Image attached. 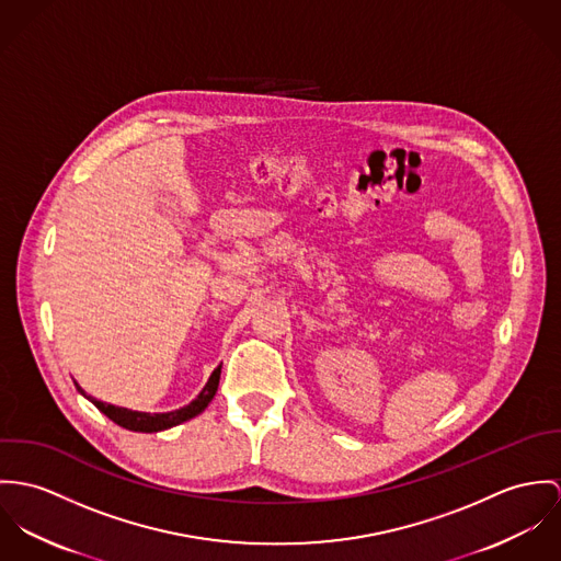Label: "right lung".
Segmentation results:
<instances>
[{
  "instance_id": "add662e5",
  "label": "right lung",
  "mask_w": 561,
  "mask_h": 561,
  "mask_svg": "<svg viewBox=\"0 0 561 561\" xmlns=\"http://www.w3.org/2000/svg\"><path fill=\"white\" fill-rule=\"evenodd\" d=\"M219 376H221V366L210 374L208 382L204 385V389L199 391V396L193 402H188L187 407H183V409L170 411V413H141V411H130L125 407H114V404H107V402H101V400L88 396L77 382L75 385L101 413H105L118 426H123L126 431H133V433H159V431H168L172 426H179L191 417L199 415L208 407V402L215 398L217 387H219Z\"/></svg>"
}]
</instances>
